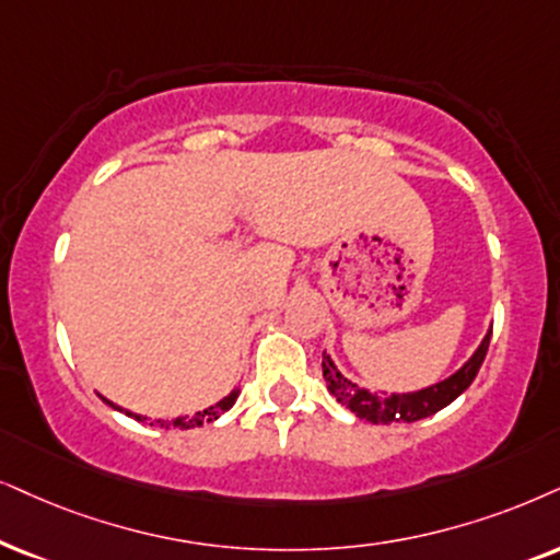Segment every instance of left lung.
<instances>
[{
    "label": "left lung",
    "mask_w": 560,
    "mask_h": 560,
    "mask_svg": "<svg viewBox=\"0 0 560 560\" xmlns=\"http://www.w3.org/2000/svg\"><path fill=\"white\" fill-rule=\"evenodd\" d=\"M488 343H491V328H488L478 349L472 351V357L459 366L457 372H452L450 377L439 380L434 385L421 387V390H413V393H385V390L370 393L366 387L357 385V382H351L349 377H343V374L338 372V366L332 364L330 353L325 351H323V377L328 382V393L332 398L341 402V406L349 408L351 413H357L359 419L370 423H382V427H387V423H413V421L429 419V416H434L436 410L447 408L452 400L459 398V395L468 390L470 382L476 380L480 364H483Z\"/></svg>",
    "instance_id": "obj_1"
}]
</instances>
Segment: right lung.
Masks as SVG:
<instances>
[{
	"mask_svg": "<svg viewBox=\"0 0 560 560\" xmlns=\"http://www.w3.org/2000/svg\"><path fill=\"white\" fill-rule=\"evenodd\" d=\"M237 395H240V390L235 387V390H232V393L228 395V398H222L219 402H214V406H209V408L198 410V413H194V416H178V419H173V421H165V419H147V416H141V413H131V410L118 408L116 402H110L108 398H103V400L108 402L110 408L121 410V413L129 416V419H137V421H150V427H165V429H194V427H203V423L217 421L219 416L224 413V410H230L232 406H235Z\"/></svg>",
	"mask_w": 560,
	"mask_h": 560,
	"instance_id": "right-lung-1",
	"label": "right lung"
}]
</instances>
